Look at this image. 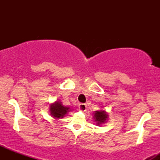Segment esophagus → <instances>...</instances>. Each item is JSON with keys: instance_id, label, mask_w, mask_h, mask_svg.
Returning a JSON list of instances; mask_svg holds the SVG:
<instances>
[{"instance_id": "34e87169", "label": "esophagus", "mask_w": 160, "mask_h": 160, "mask_svg": "<svg viewBox=\"0 0 160 160\" xmlns=\"http://www.w3.org/2000/svg\"><path fill=\"white\" fill-rule=\"evenodd\" d=\"M78 107H79V109L82 111H85L86 110V104L84 103H80L79 104Z\"/></svg>"}]
</instances>
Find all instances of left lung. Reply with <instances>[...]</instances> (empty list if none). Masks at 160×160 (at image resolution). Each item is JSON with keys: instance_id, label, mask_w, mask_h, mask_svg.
Here are the masks:
<instances>
[{"instance_id": "8db88e82", "label": "left lung", "mask_w": 160, "mask_h": 160, "mask_svg": "<svg viewBox=\"0 0 160 160\" xmlns=\"http://www.w3.org/2000/svg\"><path fill=\"white\" fill-rule=\"evenodd\" d=\"M94 118L98 125H99L106 120V119L108 118V115L106 114L105 111H96L94 114Z\"/></svg>"}]
</instances>
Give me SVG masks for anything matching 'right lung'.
Listing matches in <instances>:
<instances>
[{
	"label": "right lung",
	"instance_id": "1",
	"mask_svg": "<svg viewBox=\"0 0 160 160\" xmlns=\"http://www.w3.org/2000/svg\"><path fill=\"white\" fill-rule=\"evenodd\" d=\"M69 111V108L64 107L60 102H56L50 106V113L55 118L63 117Z\"/></svg>",
	"mask_w": 160,
	"mask_h": 160
}]
</instances>
